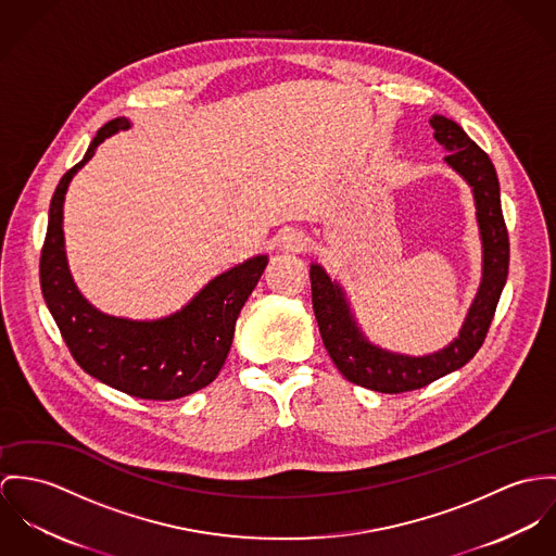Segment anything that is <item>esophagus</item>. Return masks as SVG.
<instances>
[{
    "label": "esophagus",
    "instance_id": "34e87169",
    "mask_svg": "<svg viewBox=\"0 0 556 556\" xmlns=\"http://www.w3.org/2000/svg\"><path fill=\"white\" fill-rule=\"evenodd\" d=\"M307 235L301 232V230H288V232L281 237V248L286 249V251L299 253V251H303V249L307 248Z\"/></svg>",
    "mask_w": 556,
    "mask_h": 556
}]
</instances>
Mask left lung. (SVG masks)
I'll use <instances>...</instances> for the list:
<instances>
[{
  "label": "left lung",
  "instance_id": "1",
  "mask_svg": "<svg viewBox=\"0 0 556 556\" xmlns=\"http://www.w3.org/2000/svg\"><path fill=\"white\" fill-rule=\"evenodd\" d=\"M431 125L437 142L450 151L445 162L473 187L484 241V279L460 337L443 352L425 358L396 356L372 348L358 332L341 290L317 264L308 273L313 313L332 363L352 383L386 394L425 388L434 379L465 367L478 354L489 334L509 268V237L501 211L498 179L489 153L452 119L434 115Z\"/></svg>",
  "mask_w": 556,
  "mask_h": 556
}]
</instances>
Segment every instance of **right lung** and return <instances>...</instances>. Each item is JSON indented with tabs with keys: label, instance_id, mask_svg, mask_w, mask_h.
Returning <instances> with one entry per match:
<instances>
[{
	"label": "right lung",
	"instance_id": "right-lung-1",
	"mask_svg": "<svg viewBox=\"0 0 556 556\" xmlns=\"http://www.w3.org/2000/svg\"><path fill=\"white\" fill-rule=\"evenodd\" d=\"M129 127L113 119L100 127L85 157L72 166L51 198L40 253V288L78 367L102 383L144 401H173L208 386L224 367L235 326L268 257L257 255L213 279L184 311L160 321L102 315L72 283L63 253V195L74 173L111 134Z\"/></svg>",
	"mask_w": 556,
	"mask_h": 556
}]
</instances>
